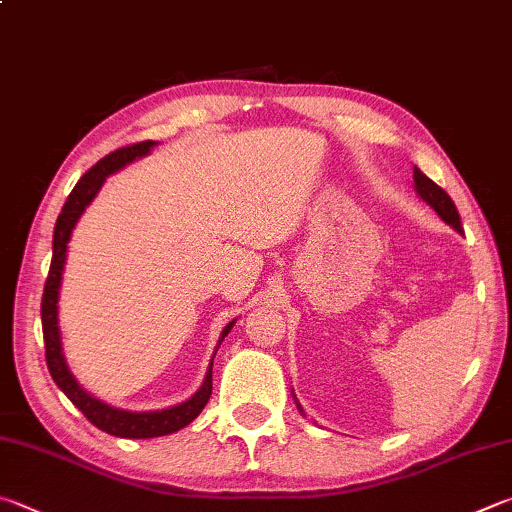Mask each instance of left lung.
<instances>
[{
  "label": "left lung",
  "mask_w": 512,
  "mask_h": 512,
  "mask_svg": "<svg viewBox=\"0 0 512 512\" xmlns=\"http://www.w3.org/2000/svg\"><path fill=\"white\" fill-rule=\"evenodd\" d=\"M414 188L418 192V197L425 203H430L436 215H439L445 224H450L454 230L461 232V217L457 206H454V201L448 197V192L439 188L432 179H427L418 167H414Z\"/></svg>",
  "instance_id": "1"
}]
</instances>
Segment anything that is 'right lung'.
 I'll return each mask as SVG.
<instances>
[{"label": "right lung", "mask_w": 512, "mask_h": 512, "mask_svg": "<svg viewBox=\"0 0 512 512\" xmlns=\"http://www.w3.org/2000/svg\"><path fill=\"white\" fill-rule=\"evenodd\" d=\"M154 145L156 141H143V143L120 147V150L107 154L105 159H100L76 183V188L71 190L67 203L62 206L58 221H55L53 259H51L49 277H46L44 295H42V333H44V347H46V365H49L55 385L67 394L69 401L76 405L78 410L98 427V430L120 436V439H154V436H165L181 430V427L190 425L194 418L201 414V410L206 407L212 394V362H210L206 380H203L199 392L192 398H188L185 403L167 407V410H161V412L116 410V407L102 403L98 398L87 394L85 389L76 383V378H73V374L69 371L67 360H64V353H62V340H60V327H58V297H60L64 262H67V244L71 239V230L78 224V219L82 212H85V208L94 201L107 176L120 170V167H125L127 163L150 154ZM232 324H235V320L226 324V329L221 331L219 342H224L228 331L232 329Z\"/></svg>", "instance_id": "obj_1"}]
</instances>
